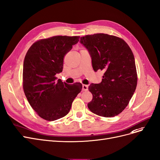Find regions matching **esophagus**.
I'll return each mask as SVG.
<instances>
[{
    "instance_id": "obj_1",
    "label": "esophagus",
    "mask_w": 160,
    "mask_h": 160,
    "mask_svg": "<svg viewBox=\"0 0 160 160\" xmlns=\"http://www.w3.org/2000/svg\"><path fill=\"white\" fill-rule=\"evenodd\" d=\"M82 90L83 91H87V90H88V85H82Z\"/></svg>"
}]
</instances>
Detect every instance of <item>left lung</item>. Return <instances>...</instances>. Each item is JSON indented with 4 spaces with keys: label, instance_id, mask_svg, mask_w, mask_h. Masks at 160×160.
Listing matches in <instances>:
<instances>
[{
    "label": "left lung",
    "instance_id": "obj_1",
    "mask_svg": "<svg viewBox=\"0 0 160 160\" xmlns=\"http://www.w3.org/2000/svg\"><path fill=\"white\" fill-rule=\"evenodd\" d=\"M80 42L91 54L94 71H104L101 83L89 87L92 99L88 108L101 117H115L128 106L136 90L134 54L122 38L107 34L86 35Z\"/></svg>",
    "mask_w": 160,
    "mask_h": 160
}]
</instances>
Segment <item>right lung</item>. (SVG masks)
Segmentation results:
<instances>
[{
    "label": "right lung",
    "mask_w": 160,
    "mask_h": 160,
    "mask_svg": "<svg viewBox=\"0 0 160 160\" xmlns=\"http://www.w3.org/2000/svg\"><path fill=\"white\" fill-rule=\"evenodd\" d=\"M79 36H56L34 42L23 65V89L30 106L39 117L53 121L67 115L82 84L68 85L56 75L63 71V58Z\"/></svg>",
    "instance_id": "right-lung-1"
}]
</instances>
